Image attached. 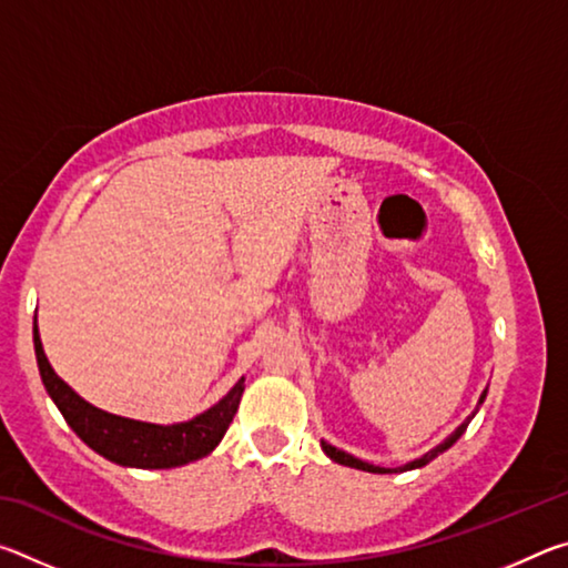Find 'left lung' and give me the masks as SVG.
Segmentation results:
<instances>
[{"label":"left lung","mask_w":568,"mask_h":568,"mask_svg":"<svg viewBox=\"0 0 568 568\" xmlns=\"http://www.w3.org/2000/svg\"><path fill=\"white\" fill-rule=\"evenodd\" d=\"M486 393H488V388H486L484 393H480L476 410L470 413V416H468L464 423H460V426L454 430V434H450V436L444 440V444H438L436 448H430L428 454H423L420 458L410 460V464L400 466V468H383V466H373V464H368V460H361V458H355V456H351V454H345V450H341V448H335V446H331V444H325V440H321V446H323V450H325V456H328L331 460H335V464H341V466H351V468H358V470H368V474H400V470L423 468L426 464H430V460H434V458H438L440 454H444V450H448L450 446H454L460 436H464V430L468 428V423L474 420V416H476L478 408H480V403L486 400Z\"/></svg>","instance_id":"1"}]
</instances>
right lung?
Returning <instances> with one entry per match:
<instances>
[{"mask_svg": "<svg viewBox=\"0 0 568 568\" xmlns=\"http://www.w3.org/2000/svg\"><path fill=\"white\" fill-rule=\"evenodd\" d=\"M34 355L40 365V376L47 393L60 408L70 428L88 444L94 454L104 456L112 464L128 468H178L192 464V460L213 454L215 446L223 440L225 430L237 413L240 398L245 390V378H240L227 396L220 398L215 406L200 413V416L160 426V423L134 420L114 413L102 410L67 386L57 376L47 361L40 328L34 315Z\"/></svg>", "mask_w": 568, "mask_h": 568, "instance_id": "1", "label": "right lung"}]
</instances>
